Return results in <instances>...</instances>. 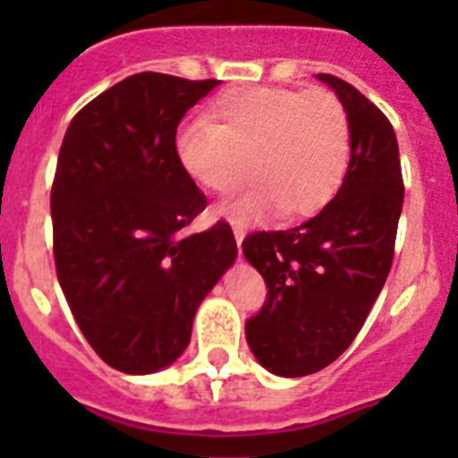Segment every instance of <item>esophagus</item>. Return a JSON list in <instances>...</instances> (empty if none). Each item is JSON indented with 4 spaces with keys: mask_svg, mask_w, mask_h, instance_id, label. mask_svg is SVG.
Instances as JSON below:
<instances>
[{
    "mask_svg": "<svg viewBox=\"0 0 458 458\" xmlns=\"http://www.w3.org/2000/svg\"><path fill=\"white\" fill-rule=\"evenodd\" d=\"M233 238H236V245H238V250H241L242 238H245V229H242L241 225H233Z\"/></svg>",
    "mask_w": 458,
    "mask_h": 458,
    "instance_id": "obj_1",
    "label": "esophagus"
}]
</instances>
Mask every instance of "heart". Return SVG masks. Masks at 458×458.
<instances>
[{
	"label": "heart",
	"instance_id": "b5f03b06",
	"mask_svg": "<svg viewBox=\"0 0 458 458\" xmlns=\"http://www.w3.org/2000/svg\"><path fill=\"white\" fill-rule=\"evenodd\" d=\"M208 121L174 132V157L188 179L229 194L250 172L257 183L225 204L233 222H254L275 208L284 217L314 216L330 204L351 160V123L330 91L242 87L210 105Z\"/></svg>",
	"mask_w": 458,
	"mask_h": 458
}]
</instances>
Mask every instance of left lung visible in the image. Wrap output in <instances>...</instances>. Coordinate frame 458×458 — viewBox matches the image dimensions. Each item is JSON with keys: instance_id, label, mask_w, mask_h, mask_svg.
Returning <instances> with one entry per match:
<instances>
[{"instance_id": "left-lung-1", "label": "left lung", "mask_w": 458, "mask_h": 458, "mask_svg": "<svg viewBox=\"0 0 458 458\" xmlns=\"http://www.w3.org/2000/svg\"><path fill=\"white\" fill-rule=\"evenodd\" d=\"M351 123L342 188L318 216L286 232H257L242 254L268 298L245 323L254 358L275 376L298 378L327 367L365 326L390 273L403 206L399 144L387 116L353 84L318 72Z\"/></svg>"}]
</instances>
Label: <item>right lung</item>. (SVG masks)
Masks as SVG:
<instances>
[{
    "label": "right lung",
    "instance_id": "right-lung-1",
    "mask_svg": "<svg viewBox=\"0 0 458 458\" xmlns=\"http://www.w3.org/2000/svg\"><path fill=\"white\" fill-rule=\"evenodd\" d=\"M217 80L137 72L68 125L50 194L56 277L91 349L123 374L169 367L194 314L236 261L232 226L181 232L206 197L174 157V132Z\"/></svg>",
    "mask_w": 458,
    "mask_h": 458
}]
</instances>
